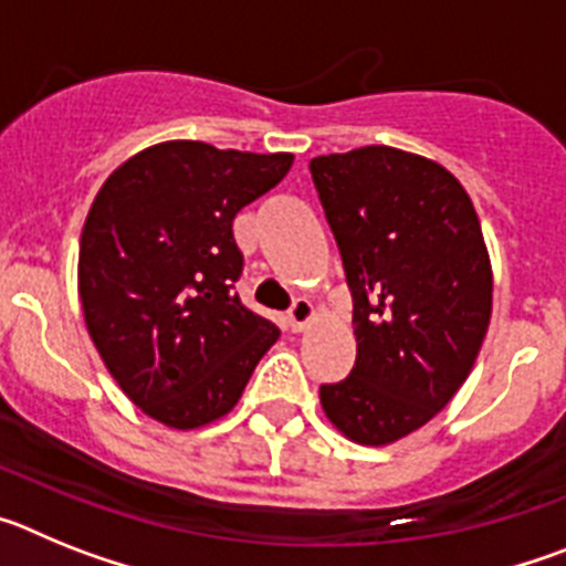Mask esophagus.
<instances>
[{
	"label": "esophagus",
	"mask_w": 566,
	"mask_h": 566,
	"mask_svg": "<svg viewBox=\"0 0 566 566\" xmlns=\"http://www.w3.org/2000/svg\"><path fill=\"white\" fill-rule=\"evenodd\" d=\"M286 319H289V328H292V332H303V328H306L308 323L314 319L312 300H306V297L294 300L292 308H289V314H286Z\"/></svg>",
	"instance_id": "esophagus-1"
}]
</instances>
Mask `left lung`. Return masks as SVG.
I'll return each mask as SVG.
<instances>
[{
  "label": "left lung",
  "mask_w": 566,
  "mask_h": 566,
  "mask_svg": "<svg viewBox=\"0 0 566 566\" xmlns=\"http://www.w3.org/2000/svg\"><path fill=\"white\" fill-rule=\"evenodd\" d=\"M354 297L357 363L319 402L359 444L431 422L476 363L493 272L476 209L437 161L394 147L312 158Z\"/></svg>",
  "instance_id": "1"
}]
</instances>
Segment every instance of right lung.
Wrapping results in <instances>:
<instances>
[{"label": "right lung", "instance_id": "obj_1", "mask_svg": "<svg viewBox=\"0 0 566 566\" xmlns=\"http://www.w3.org/2000/svg\"><path fill=\"white\" fill-rule=\"evenodd\" d=\"M292 161L164 142L115 169L90 207L78 249L84 323L122 391L167 428L232 411L280 337L232 292L243 272L232 221Z\"/></svg>", "mask_w": 566, "mask_h": 566}]
</instances>
